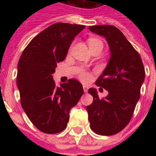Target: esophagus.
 <instances>
[{"label": "esophagus", "instance_id": "1", "mask_svg": "<svg viewBox=\"0 0 156 156\" xmlns=\"http://www.w3.org/2000/svg\"><path fill=\"white\" fill-rule=\"evenodd\" d=\"M83 90H84V92L87 93L88 91V87H87V86L83 85Z\"/></svg>", "mask_w": 156, "mask_h": 156}]
</instances>
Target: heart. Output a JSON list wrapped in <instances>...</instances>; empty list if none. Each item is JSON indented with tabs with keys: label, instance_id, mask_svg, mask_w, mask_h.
I'll return each mask as SVG.
<instances>
[{
	"label": "heart",
	"instance_id": "b5f03b06",
	"mask_svg": "<svg viewBox=\"0 0 156 156\" xmlns=\"http://www.w3.org/2000/svg\"><path fill=\"white\" fill-rule=\"evenodd\" d=\"M88 44H89V46L90 47H92V46H95V45L98 44H102V42L100 41V40H97V39H95V38H90L89 40H88ZM80 78L83 79V80H87L89 78V75H88L87 73H85V72H83L82 71L80 73Z\"/></svg>",
	"mask_w": 156,
	"mask_h": 156
}]
</instances>
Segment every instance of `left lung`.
Here are the masks:
<instances>
[{
	"instance_id": "obj_1",
	"label": "left lung",
	"mask_w": 156,
	"mask_h": 156,
	"mask_svg": "<svg viewBox=\"0 0 156 156\" xmlns=\"http://www.w3.org/2000/svg\"><path fill=\"white\" fill-rule=\"evenodd\" d=\"M93 33L108 42L110 58L95 84L108 91L100 99L95 88L88 92L92 104L87 106L90 127L100 135H113L126 127L133 116L140 98L141 87L145 79V69L139 54L123 33L116 27H89Z\"/></svg>"
}]
</instances>
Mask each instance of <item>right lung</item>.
I'll return each mask as SVG.
<instances>
[{"label":"right lung","instance_id":"right-lung-1","mask_svg":"<svg viewBox=\"0 0 156 156\" xmlns=\"http://www.w3.org/2000/svg\"><path fill=\"white\" fill-rule=\"evenodd\" d=\"M86 27L57 23L37 35L23 52L18 64L17 85L21 104L33 125L47 133H60L67 126L69 111L83 94L75 79L56 87L52 78L56 64Z\"/></svg>","mask_w":156,"mask_h":156}]
</instances>
